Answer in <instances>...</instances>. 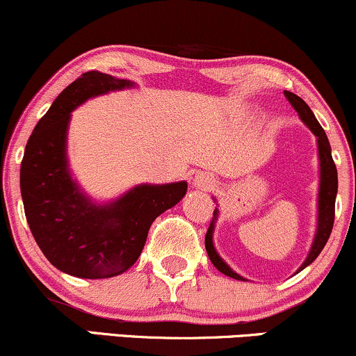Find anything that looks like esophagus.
Instances as JSON below:
<instances>
[{
  "instance_id": "obj_1",
  "label": "esophagus",
  "mask_w": 356,
  "mask_h": 356,
  "mask_svg": "<svg viewBox=\"0 0 356 356\" xmlns=\"http://www.w3.org/2000/svg\"><path fill=\"white\" fill-rule=\"evenodd\" d=\"M213 182L216 181H213L209 174H197L194 179V186L199 187V189H204V191L211 189V187L213 186Z\"/></svg>"
}]
</instances>
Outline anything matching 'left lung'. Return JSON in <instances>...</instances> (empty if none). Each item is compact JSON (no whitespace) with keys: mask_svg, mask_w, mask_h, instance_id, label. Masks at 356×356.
I'll return each instance as SVG.
<instances>
[{"mask_svg":"<svg viewBox=\"0 0 356 356\" xmlns=\"http://www.w3.org/2000/svg\"><path fill=\"white\" fill-rule=\"evenodd\" d=\"M285 97L289 99L290 104L293 106V109L297 111L298 115L303 122L307 124V127L316 136V144H318V159H320V189H318V224H316V234L312 243L310 252H308L305 262L302 264V267L298 268V272L308 267L316 257L320 255V252L323 250L325 243H327L330 234L333 229V220H335V199H337V191H338V175H337V165L333 162L332 157V147H330L328 137L325 134L323 127L320 126L316 118L312 113V109L308 108V104L302 97H298L297 94L285 91ZM219 217V211H213V217L211 225H209L207 234H205V250H207L209 259L213 264V267L217 270L224 273L227 277H232L235 280H245V278L235 273L232 268L227 265L224 260L220 259V255L216 252L213 247L212 235H213V227H216V220Z\"/></svg>","mask_w":356,"mask_h":356,"instance_id":"1","label":"left lung"}]
</instances>
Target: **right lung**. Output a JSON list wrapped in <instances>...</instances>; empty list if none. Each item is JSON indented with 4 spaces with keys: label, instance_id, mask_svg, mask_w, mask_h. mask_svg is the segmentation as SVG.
I'll list each match as a JSON object with an SVG mask.
<instances>
[{
    "label": "right lung",
    "instance_id": "right-lung-1",
    "mask_svg": "<svg viewBox=\"0 0 356 356\" xmlns=\"http://www.w3.org/2000/svg\"><path fill=\"white\" fill-rule=\"evenodd\" d=\"M134 83L88 71L56 97L29 136L21 162V197L31 234L58 270L79 278L126 272L143 252L152 222L186 195L187 182L140 184L94 204L71 177L66 157L71 113L84 101Z\"/></svg>",
    "mask_w": 356,
    "mask_h": 356
}]
</instances>
